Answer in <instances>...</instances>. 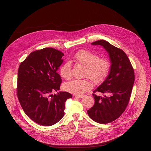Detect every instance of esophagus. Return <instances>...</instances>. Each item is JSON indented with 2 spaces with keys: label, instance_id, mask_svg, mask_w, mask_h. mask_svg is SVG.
Instances as JSON below:
<instances>
[{
  "label": "esophagus",
  "instance_id": "obj_1",
  "mask_svg": "<svg viewBox=\"0 0 151 151\" xmlns=\"http://www.w3.org/2000/svg\"><path fill=\"white\" fill-rule=\"evenodd\" d=\"M84 96H77V95H76V96H75V97H76V98H78V99H81L83 97H84Z\"/></svg>",
  "mask_w": 151,
  "mask_h": 151
}]
</instances>
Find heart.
Returning a JSON list of instances; mask_svg holds the SVG:
<instances>
[{
	"label": "heart",
	"instance_id": "b5f03b06",
	"mask_svg": "<svg viewBox=\"0 0 151 151\" xmlns=\"http://www.w3.org/2000/svg\"><path fill=\"white\" fill-rule=\"evenodd\" d=\"M74 60L86 67L84 76L88 77L96 84L104 81L108 75L111 68L109 60L104 58H100L99 55L89 50H82L78 51L73 57ZM60 74L66 80H70L72 76L71 63L66 62L60 68ZM92 87L91 82L86 79L73 80L64 86V89L77 96H80L89 91Z\"/></svg>",
	"mask_w": 151,
	"mask_h": 151
}]
</instances>
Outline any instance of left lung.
Returning <instances> with one entry per match:
<instances>
[{
  "label": "left lung",
  "mask_w": 151,
  "mask_h": 151,
  "mask_svg": "<svg viewBox=\"0 0 151 151\" xmlns=\"http://www.w3.org/2000/svg\"><path fill=\"white\" fill-rule=\"evenodd\" d=\"M92 45L104 47L109 54L111 65L107 78L93 91L95 104L88 110V114L95 122L107 124L117 119L127 106L134 81V70L127 55L121 49L103 40ZM96 92L109 96H98Z\"/></svg>",
  "instance_id": "obj_1"
}]
</instances>
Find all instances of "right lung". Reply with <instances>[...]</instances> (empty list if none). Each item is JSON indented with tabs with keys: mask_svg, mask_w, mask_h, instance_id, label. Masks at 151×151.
Returning <instances> with one entry per match:
<instances>
[{
	"mask_svg": "<svg viewBox=\"0 0 151 151\" xmlns=\"http://www.w3.org/2000/svg\"><path fill=\"white\" fill-rule=\"evenodd\" d=\"M63 53L52 47L32 52L18 68L17 96L26 115L35 122L51 126L64 116L65 104L72 97L59 92L61 78L57 71L63 62Z\"/></svg>",
	"mask_w": 151,
	"mask_h": 151,
	"instance_id": "add662e5",
	"label": "right lung"
}]
</instances>
